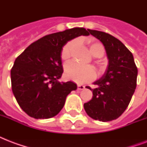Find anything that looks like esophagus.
Listing matches in <instances>:
<instances>
[{
    "mask_svg": "<svg viewBox=\"0 0 147 147\" xmlns=\"http://www.w3.org/2000/svg\"><path fill=\"white\" fill-rule=\"evenodd\" d=\"M85 88V86L82 85H77V89L78 90H83Z\"/></svg>",
    "mask_w": 147,
    "mask_h": 147,
    "instance_id": "1",
    "label": "esophagus"
}]
</instances>
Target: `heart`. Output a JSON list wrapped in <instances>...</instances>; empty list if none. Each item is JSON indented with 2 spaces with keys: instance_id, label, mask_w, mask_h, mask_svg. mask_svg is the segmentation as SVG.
I'll return each mask as SVG.
<instances>
[{
  "instance_id": "heart-1",
  "label": "heart",
  "mask_w": 147,
  "mask_h": 147,
  "mask_svg": "<svg viewBox=\"0 0 147 147\" xmlns=\"http://www.w3.org/2000/svg\"><path fill=\"white\" fill-rule=\"evenodd\" d=\"M76 42L75 40L69 41L62 47L61 51V58L62 60H68L71 57L74 49L76 48ZM89 48L92 55L95 57H101L105 54V49L100 42L97 41L89 42ZM100 69H103V65L98 63ZM65 76L66 78L78 83H85L94 80L96 77V71L91 65H82L75 62H68L64 68Z\"/></svg>"
}]
</instances>
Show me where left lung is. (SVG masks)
Here are the masks:
<instances>
[{"label":"left lung","instance_id":"obj_1","mask_svg":"<svg viewBox=\"0 0 147 147\" xmlns=\"http://www.w3.org/2000/svg\"><path fill=\"white\" fill-rule=\"evenodd\" d=\"M105 46L108 66L104 76L94 82L92 100L84 104L87 114L103 122L118 118L130 104L137 87V68L134 56L122 42L101 31L88 30Z\"/></svg>","mask_w":147,"mask_h":147}]
</instances>
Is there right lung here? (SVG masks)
Here are the masks:
<instances>
[{"label": "right lung", "instance_id": "1", "mask_svg": "<svg viewBox=\"0 0 147 147\" xmlns=\"http://www.w3.org/2000/svg\"><path fill=\"white\" fill-rule=\"evenodd\" d=\"M88 36L85 28L76 27L52 33L30 44L18 57L10 71L11 87L18 105L36 119L55 116L64 106L67 95L77 85L60 82L63 73L61 51L68 41Z\"/></svg>", "mask_w": 147, "mask_h": 147}]
</instances>
